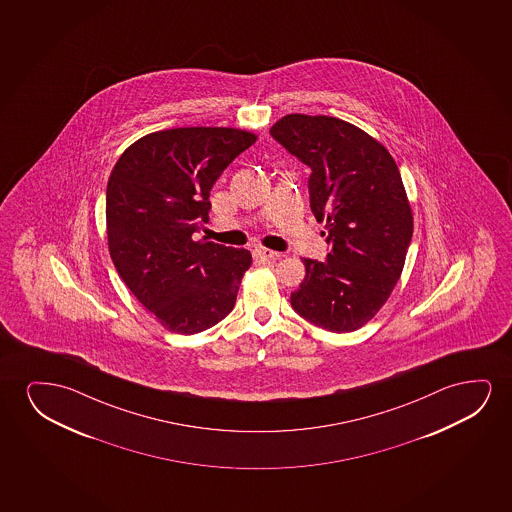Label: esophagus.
<instances>
[{
    "label": "esophagus",
    "instance_id": "obj_1",
    "mask_svg": "<svg viewBox=\"0 0 512 512\" xmlns=\"http://www.w3.org/2000/svg\"><path fill=\"white\" fill-rule=\"evenodd\" d=\"M252 255L255 260H274L280 257V253L269 250V248H262V246L253 248Z\"/></svg>",
    "mask_w": 512,
    "mask_h": 512
}]
</instances>
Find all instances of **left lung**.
Segmentation results:
<instances>
[{"label":"left lung","instance_id":"1","mask_svg":"<svg viewBox=\"0 0 512 512\" xmlns=\"http://www.w3.org/2000/svg\"><path fill=\"white\" fill-rule=\"evenodd\" d=\"M271 136L311 169L309 204L325 222L327 259H304L292 308L316 327L353 332L392 294L413 238L399 168L379 141L350 122L290 113Z\"/></svg>","mask_w":512,"mask_h":512}]
</instances>
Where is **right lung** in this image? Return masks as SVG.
<instances>
[{"instance_id": "add662e5", "label": "right lung", "mask_w": 512, "mask_h": 512, "mask_svg": "<svg viewBox=\"0 0 512 512\" xmlns=\"http://www.w3.org/2000/svg\"><path fill=\"white\" fill-rule=\"evenodd\" d=\"M257 136L232 127H178L134 141L106 187L108 250L134 297L176 334L231 313L252 264L245 248L194 239L210 220V190Z\"/></svg>"}]
</instances>
